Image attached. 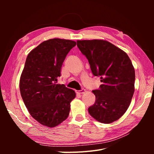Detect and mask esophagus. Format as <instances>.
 <instances>
[{
    "label": "esophagus",
    "mask_w": 154,
    "mask_h": 154,
    "mask_svg": "<svg viewBox=\"0 0 154 154\" xmlns=\"http://www.w3.org/2000/svg\"><path fill=\"white\" fill-rule=\"evenodd\" d=\"M85 92V89H84V88H82V89L80 90V91H76V93H78V94H83Z\"/></svg>",
    "instance_id": "1"
}]
</instances>
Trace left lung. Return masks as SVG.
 Returning a JSON list of instances; mask_svg holds the SVG:
<instances>
[{
  "label": "left lung",
  "instance_id": "1",
  "mask_svg": "<svg viewBox=\"0 0 154 154\" xmlns=\"http://www.w3.org/2000/svg\"><path fill=\"white\" fill-rule=\"evenodd\" d=\"M77 46L87 58L93 75L102 84L92 91L95 103L88 107L92 117L108 124L125 113L134 92L135 70L125 52L103 40H78Z\"/></svg>",
  "mask_w": 154,
  "mask_h": 154
}]
</instances>
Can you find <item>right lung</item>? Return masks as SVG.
<instances>
[{
    "label": "right lung",
    "mask_w": 154,
    "mask_h": 154,
    "mask_svg": "<svg viewBox=\"0 0 154 154\" xmlns=\"http://www.w3.org/2000/svg\"><path fill=\"white\" fill-rule=\"evenodd\" d=\"M76 45L69 40L43 42L28 54L20 80L22 100L29 114L40 124L54 127L66 120L76 93L57 78L63 62Z\"/></svg>",
    "instance_id": "1"
}]
</instances>
